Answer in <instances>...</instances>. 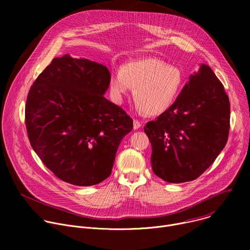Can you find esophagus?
Instances as JSON below:
<instances>
[{
	"mask_svg": "<svg viewBox=\"0 0 250 250\" xmlns=\"http://www.w3.org/2000/svg\"><path fill=\"white\" fill-rule=\"evenodd\" d=\"M141 126V124L137 120H133V129H138Z\"/></svg>",
	"mask_w": 250,
	"mask_h": 250,
	"instance_id": "1",
	"label": "esophagus"
}]
</instances>
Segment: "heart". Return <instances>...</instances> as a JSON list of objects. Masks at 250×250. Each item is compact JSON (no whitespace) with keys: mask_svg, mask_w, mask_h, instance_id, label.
<instances>
[{"mask_svg":"<svg viewBox=\"0 0 250 250\" xmlns=\"http://www.w3.org/2000/svg\"><path fill=\"white\" fill-rule=\"evenodd\" d=\"M182 86L181 70L156 58L129 62L110 78L111 92L118 103L133 89L137 110L148 116L166 112L179 96Z\"/></svg>","mask_w":250,"mask_h":250,"instance_id":"1","label":"heart"}]
</instances>
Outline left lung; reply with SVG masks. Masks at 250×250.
Masks as SVG:
<instances>
[{
	"label": "left lung",
	"instance_id": "obj_1",
	"mask_svg": "<svg viewBox=\"0 0 250 250\" xmlns=\"http://www.w3.org/2000/svg\"><path fill=\"white\" fill-rule=\"evenodd\" d=\"M229 118L224 85L202 64L170 108L145 126L154 174L168 183L197 179L226 146Z\"/></svg>",
	"mask_w": 250,
	"mask_h": 250
}]
</instances>
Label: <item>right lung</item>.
<instances>
[{
  "mask_svg": "<svg viewBox=\"0 0 250 250\" xmlns=\"http://www.w3.org/2000/svg\"><path fill=\"white\" fill-rule=\"evenodd\" d=\"M111 74L104 65L69 54L54 58L32 84L25 125L31 147L60 180L101 183L112 173L132 120L104 95Z\"/></svg>",
  "mask_w": 250,
  "mask_h": 250,
  "instance_id": "add662e5",
  "label": "right lung"
}]
</instances>
